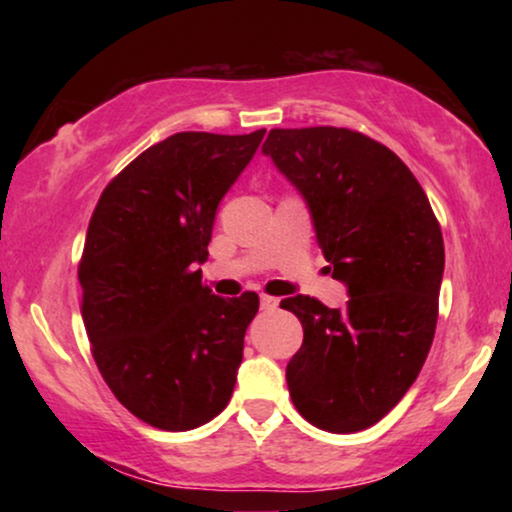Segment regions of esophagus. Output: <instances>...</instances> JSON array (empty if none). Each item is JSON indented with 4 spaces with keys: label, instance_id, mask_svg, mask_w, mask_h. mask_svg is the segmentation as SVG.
I'll list each match as a JSON object with an SVG mask.
<instances>
[{
    "label": "esophagus",
    "instance_id": "esophagus-1",
    "mask_svg": "<svg viewBox=\"0 0 512 512\" xmlns=\"http://www.w3.org/2000/svg\"><path fill=\"white\" fill-rule=\"evenodd\" d=\"M277 305H279V300L277 298H272V296H265V293H261V307L263 310H277Z\"/></svg>",
    "mask_w": 512,
    "mask_h": 512
}]
</instances>
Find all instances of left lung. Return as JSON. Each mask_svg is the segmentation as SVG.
I'll use <instances>...</instances> for the list:
<instances>
[{"instance_id": "1", "label": "left lung", "mask_w": 512, "mask_h": 512, "mask_svg": "<svg viewBox=\"0 0 512 512\" xmlns=\"http://www.w3.org/2000/svg\"><path fill=\"white\" fill-rule=\"evenodd\" d=\"M303 193L345 310L284 298L303 324L286 366L307 422L356 433L380 422L417 380L438 321L445 247L424 188L387 146L349 128H275L263 144Z\"/></svg>"}]
</instances>
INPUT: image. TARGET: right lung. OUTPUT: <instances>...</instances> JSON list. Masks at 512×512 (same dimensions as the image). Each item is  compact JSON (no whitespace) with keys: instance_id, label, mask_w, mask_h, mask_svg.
<instances>
[{"instance_id":"add662e5","label":"right lung","mask_w":512,"mask_h":512,"mask_svg":"<svg viewBox=\"0 0 512 512\" xmlns=\"http://www.w3.org/2000/svg\"><path fill=\"white\" fill-rule=\"evenodd\" d=\"M265 130L177 132L104 188L79 261L90 352L121 405L149 426L188 431L233 396L258 293L202 284L216 207Z\"/></svg>"}]
</instances>
